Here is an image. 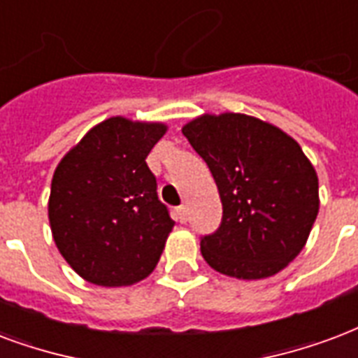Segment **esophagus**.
<instances>
[{"mask_svg": "<svg viewBox=\"0 0 358 358\" xmlns=\"http://www.w3.org/2000/svg\"><path fill=\"white\" fill-rule=\"evenodd\" d=\"M176 217L180 220V223L187 222V206H185V204H182V206L176 208Z\"/></svg>", "mask_w": 358, "mask_h": 358, "instance_id": "esophagus-1", "label": "esophagus"}]
</instances>
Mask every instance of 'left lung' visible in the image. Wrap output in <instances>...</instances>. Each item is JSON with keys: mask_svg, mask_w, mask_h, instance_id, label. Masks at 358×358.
I'll return each mask as SVG.
<instances>
[{"mask_svg": "<svg viewBox=\"0 0 358 358\" xmlns=\"http://www.w3.org/2000/svg\"><path fill=\"white\" fill-rule=\"evenodd\" d=\"M184 136L214 176L223 217L201 238L204 261L238 280L278 274L306 244L319 212L315 169L276 125L245 114H204Z\"/></svg>", "mask_w": 358, "mask_h": 358, "instance_id": "left-lung-1", "label": "left lung"}]
</instances>
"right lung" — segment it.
<instances>
[{
    "label": "right lung",
    "instance_id": "obj_1",
    "mask_svg": "<svg viewBox=\"0 0 358 358\" xmlns=\"http://www.w3.org/2000/svg\"><path fill=\"white\" fill-rule=\"evenodd\" d=\"M165 124L114 116L95 125L56 167L48 220L59 253L103 287L152 274L174 222L146 165Z\"/></svg>",
    "mask_w": 358,
    "mask_h": 358
}]
</instances>
